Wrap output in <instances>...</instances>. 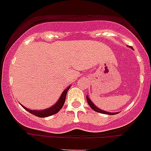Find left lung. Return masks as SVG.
Masks as SVG:
<instances>
[{"instance_id":"left-lung-1","label":"left lung","mask_w":151,"mask_h":151,"mask_svg":"<svg viewBox=\"0 0 151 151\" xmlns=\"http://www.w3.org/2000/svg\"><path fill=\"white\" fill-rule=\"evenodd\" d=\"M86 99H87V101H88V104H89V106H90V107L91 108L92 110H94V111L97 112V113H104V114H109V115H115V114H116V113H109V112H106V111H104V110H101V109H99L98 107H97V106H95V105L93 104V103L91 102V101L90 100V98H89L88 96H86Z\"/></svg>"}]
</instances>
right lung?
I'll return each instance as SVG.
<instances>
[{
    "label": "right lung",
    "mask_w": 151,
    "mask_h": 151,
    "mask_svg": "<svg viewBox=\"0 0 151 151\" xmlns=\"http://www.w3.org/2000/svg\"><path fill=\"white\" fill-rule=\"evenodd\" d=\"M70 86L67 88L66 89L63 91V92L62 93L61 96L60 97V99L57 101V102L55 104L53 105L51 107L47 108V109H45V110H29L28 108L25 107L22 105V107L25 109L26 110H27L28 112H29L30 113L33 114V115L36 116L38 117H41V118H43V117H47V116H50L54 115V114H56L60 110L61 108L63 107V106L64 103H65V101H66V94H67L68 90L69 89Z\"/></svg>",
    "instance_id": "obj_1"
}]
</instances>
